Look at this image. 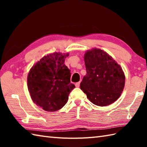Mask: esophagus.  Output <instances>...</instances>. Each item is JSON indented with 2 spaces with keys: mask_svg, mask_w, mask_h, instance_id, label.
Here are the masks:
<instances>
[{
  "mask_svg": "<svg viewBox=\"0 0 147 147\" xmlns=\"http://www.w3.org/2000/svg\"><path fill=\"white\" fill-rule=\"evenodd\" d=\"M80 82H78L75 84V86H76V87H77V88L80 87Z\"/></svg>",
  "mask_w": 147,
  "mask_h": 147,
  "instance_id": "1",
  "label": "esophagus"
}]
</instances>
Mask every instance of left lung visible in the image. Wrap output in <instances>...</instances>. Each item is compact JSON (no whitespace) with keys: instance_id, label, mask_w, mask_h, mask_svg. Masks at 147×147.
Instances as JSON below:
<instances>
[{"instance_id":"1","label":"left lung","mask_w":147,"mask_h":147,"mask_svg":"<svg viewBox=\"0 0 147 147\" xmlns=\"http://www.w3.org/2000/svg\"><path fill=\"white\" fill-rule=\"evenodd\" d=\"M86 74L80 88L90 101L106 106L116 101L123 91L125 76L121 67L107 52L100 49L88 51L84 57Z\"/></svg>"}]
</instances>
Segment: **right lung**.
I'll return each mask as SVG.
<instances>
[{
	"instance_id": "add662e5",
	"label": "right lung",
	"mask_w": 147,
	"mask_h": 147,
	"mask_svg": "<svg viewBox=\"0 0 147 147\" xmlns=\"http://www.w3.org/2000/svg\"><path fill=\"white\" fill-rule=\"evenodd\" d=\"M68 55L61 52L45 55L33 65L28 75L31 98L45 111L54 112L63 107L75 88L70 82V70L64 64Z\"/></svg>"
}]
</instances>
